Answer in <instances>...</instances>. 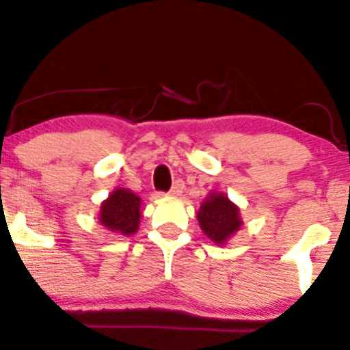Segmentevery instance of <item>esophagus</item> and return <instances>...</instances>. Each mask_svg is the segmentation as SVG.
Instances as JSON below:
<instances>
[{"instance_id": "1", "label": "esophagus", "mask_w": 350, "mask_h": 350, "mask_svg": "<svg viewBox=\"0 0 350 350\" xmlns=\"http://www.w3.org/2000/svg\"><path fill=\"white\" fill-rule=\"evenodd\" d=\"M183 189H185V181L183 179H176L174 185H172L171 191H169V196H179V194L183 193Z\"/></svg>"}]
</instances>
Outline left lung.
Returning <instances> with one entry per match:
<instances>
[{
	"instance_id": "1",
	"label": "left lung",
	"mask_w": 350,
	"mask_h": 350,
	"mask_svg": "<svg viewBox=\"0 0 350 350\" xmlns=\"http://www.w3.org/2000/svg\"><path fill=\"white\" fill-rule=\"evenodd\" d=\"M198 221L203 233L216 245H226L243 224L240 208L221 193L208 194L198 211Z\"/></svg>"
}]
</instances>
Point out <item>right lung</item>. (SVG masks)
Returning <instances> with one entry per match:
<instances>
[{"label":"right lung","mask_w":350,"mask_h":350,"mask_svg":"<svg viewBox=\"0 0 350 350\" xmlns=\"http://www.w3.org/2000/svg\"><path fill=\"white\" fill-rule=\"evenodd\" d=\"M141 201V198L132 191L117 187L102 203L100 211H98V221L112 233L131 237L139 230Z\"/></svg>","instance_id":"add662e5"}]
</instances>
